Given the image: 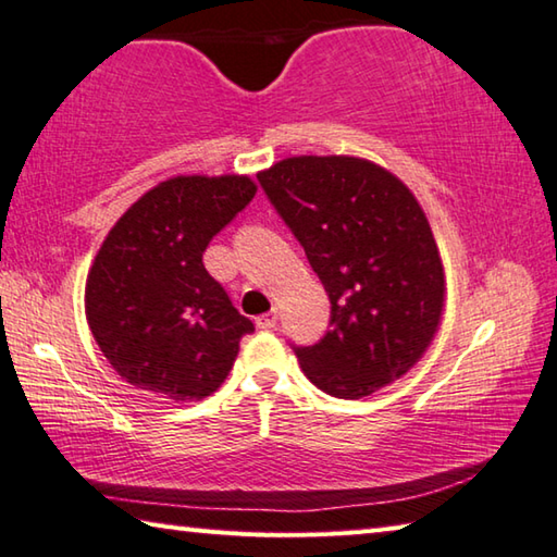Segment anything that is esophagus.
Here are the masks:
<instances>
[{"mask_svg":"<svg viewBox=\"0 0 557 557\" xmlns=\"http://www.w3.org/2000/svg\"><path fill=\"white\" fill-rule=\"evenodd\" d=\"M275 324H277V314H275V312L256 317V326H258V329H272Z\"/></svg>","mask_w":557,"mask_h":557,"instance_id":"1","label":"esophagus"}]
</instances>
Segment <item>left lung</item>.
<instances>
[{
	"label": "left lung",
	"instance_id": "8db88e82",
	"mask_svg": "<svg viewBox=\"0 0 557 557\" xmlns=\"http://www.w3.org/2000/svg\"><path fill=\"white\" fill-rule=\"evenodd\" d=\"M332 301V329L295 354L317 388L358 400L408 373L435 338L445 268L414 194L361 157H287L258 174Z\"/></svg>",
	"mask_w": 557,
	"mask_h": 557
}]
</instances>
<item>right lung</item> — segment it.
<instances>
[{"mask_svg":"<svg viewBox=\"0 0 557 557\" xmlns=\"http://www.w3.org/2000/svg\"><path fill=\"white\" fill-rule=\"evenodd\" d=\"M250 176H172L129 206L86 282V317L112 369L166 400L221 388L252 322L203 268L215 233L252 201Z\"/></svg>","mask_w":557,"mask_h":557,"instance_id":"obj_1","label":"right lung"}]
</instances>
